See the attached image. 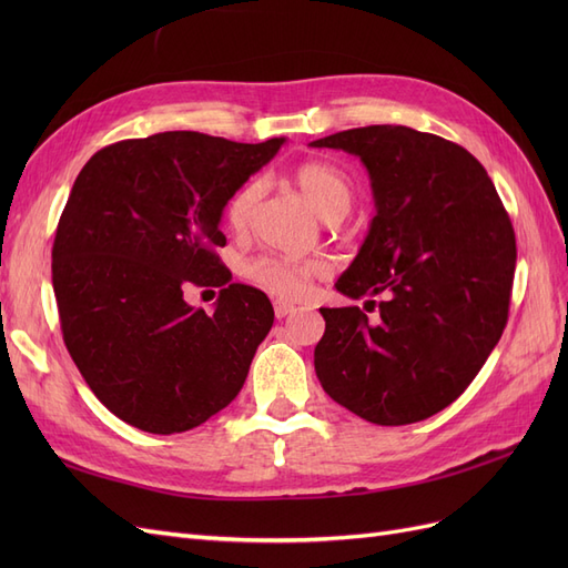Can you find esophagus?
<instances>
[{
  "mask_svg": "<svg viewBox=\"0 0 568 568\" xmlns=\"http://www.w3.org/2000/svg\"><path fill=\"white\" fill-rule=\"evenodd\" d=\"M294 303H286V301H274V315H277L280 320L286 317L288 313H294Z\"/></svg>",
  "mask_w": 568,
  "mask_h": 568,
  "instance_id": "1",
  "label": "esophagus"
}]
</instances>
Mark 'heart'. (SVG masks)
I'll list each match as a JSON object with an SVG mask.
<instances>
[{
	"label": "heart",
	"instance_id": "heart-1",
	"mask_svg": "<svg viewBox=\"0 0 568 568\" xmlns=\"http://www.w3.org/2000/svg\"><path fill=\"white\" fill-rule=\"evenodd\" d=\"M303 196L313 211L324 220H338L351 211L355 199V184L341 168L326 161H305L294 173ZM261 184L248 182L236 189L225 205V220L232 230H244L251 220ZM244 277L265 294L280 301H301L317 280L329 274V263L311 257V261H288L280 255H257L244 263Z\"/></svg>",
	"mask_w": 568,
	"mask_h": 568
}]
</instances>
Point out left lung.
I'll return each instance as SVG.
<instances>
[{
  "label": "left lung",
  "mask_w": 568,
  "mask_h": 568,
  "mask_svg": "<svg viewBox=\"0 0 568 568\" xmlns=\"http://www.w3.org/2000/svg\"><path fill=\"white\" fill-rule=\"evenodd\" d=\"M313 146L367 168L376 215L336 288L384 296L376 322L357 305L320 307L317 379L372 424L422 422L459 398L505 332L517 267L509 215L486 168L438 134L369 125Z\"/></svg>",
  "instance_id": "left-lung-1"
}]
</instances>
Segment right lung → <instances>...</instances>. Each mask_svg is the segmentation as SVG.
Here are the masks:
<instances>
[{
	"label": "right lung",
	"mask_w": 568,
	"mask_h": 568,
	"mask_svg": "<svg viewBox=\"0 0 568 568\" xmlns=\"http://www.w3.org/2000/svg\"><path fill=\"white\" fill-rule=\"evenodd\" d=\"M282 144L159 132L104 146L80 170L51 284L82 379L130 426L182 434L242 390L274 311L263 291L230 282L220 217ZM189 285L221 286L213 314L183 301Z\"/></svg>",
	"instance_id": "add662e5"
}]
</instances>
